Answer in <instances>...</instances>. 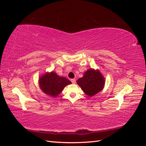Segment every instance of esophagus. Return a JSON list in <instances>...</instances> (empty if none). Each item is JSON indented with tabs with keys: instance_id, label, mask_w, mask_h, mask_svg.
Wrapping results in <instances>:
<instances>
[{
	"instance_id": "1",
	"label": "esophagus",
	"mask_w": 146,
	"mask_h": 146,
	"mask_svg": "<svg viewBox=\"0 0 146 146\" xmlns=\"http://www.w3.org/2000/svg\"><path fill=\"white\" fill-rule=\"evenodd\" d=\"M70 81H71V82L72 83H74V84H75L76 83V80L75 78H72V79H71V80H70Z\"/></svg>"
}]
</instances>
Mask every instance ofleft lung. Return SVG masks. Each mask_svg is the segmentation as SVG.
Segmentation results:
<instances>
[{
  "label": "left lung",
  "instance_id": "8db88e82",
  "mask_svg": "<svg viewBox=\"0 0 146 146\" xmlns=\"http://www.w3.org/2000/svg\"><path fill=\"white\" fill-rule=\"evenodd\" d=\"M77 83L86 95L92 97L103 90L105 78L99 70L91 69L87 70Z\"/></svg>",
  "mask_w": 146,
  "mask_h": 146
}]
</instances>
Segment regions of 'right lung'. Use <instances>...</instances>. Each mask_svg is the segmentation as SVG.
<instances>
[{
	"label": "right lung",
	"instance_id": "add662e5",
	"mask_svg": "<svg viewBox=\"0 0 146 146\" xmlns=\"http://www.w3.org/2000/svg\"><path fill=\"white\" fill-rule=\"evenodd\" d=\"M39 83L41 90L45 94L56 98L66 86L72 83L68 79L60 77L55 72L52 71L50 73L47 72L41 76L39 79Z\"/></svg>",
	"mask_w": 146,
	"mask_h": 146
}]
</instances>
